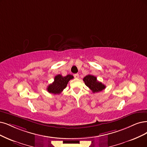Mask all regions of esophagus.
<instances>
[{"instance_id":"obj_1","label":"esophagus","mask_w":147,"mask_h":147,"mask_svg":"<svg viewBox=\"0 0 147 147\" xmlns=\"http://www.w3.org/2000/svg\"><path fill=\"white\" fill-rule=\"evenodd\" d=\"M74 77L75 78H76V79H78V78H79V74H74Z\"/></svg>"}]
</instances>
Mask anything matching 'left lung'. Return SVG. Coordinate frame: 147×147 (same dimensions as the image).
I'll return each mask as SVG.
<instances>
[{
	"mask_svg": "<svg viewBox=\"0 0 147 147\" xmlns=\"http://www.w3.org/2000/svg\"><path fill=\"white\" fill-rule=\"evenodd\" d=\"M83 80L84 81L85 84L93 91V93H98L104 90L105 88V85L103 84L102 82H99L97 80L96 77L93 75L88 74L84 78Z\"/></svg>",
	"mask_w": 147,
	"mask_h": 147,
	"instance_id": "1",
	"label": "left lung"
}]
</instances>
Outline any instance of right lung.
<instances>
[{
	"label": "right lung",
	"instance_id": "right-lung-1",
	"mask_svg": "<svg viewBox=\"0 0 147 147\" xmlns=\"http://www.w3.org/2000/svg\"><path fill=\"white\" fill-rule=\"evenodd\" d=\"M73 78V76L70 74L64 77L61 74H58L54 78V82L48 86L47 90L50 93L59 94L66 88L69 81Z\"/></svg>",
	"mask_w": 147,
	"mask_h": 147
}]
</instances>
